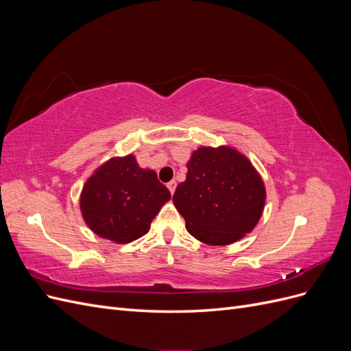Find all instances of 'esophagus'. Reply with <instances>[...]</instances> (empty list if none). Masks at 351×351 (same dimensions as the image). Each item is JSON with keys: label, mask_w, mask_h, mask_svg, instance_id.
<instances>
[{"label": "esophagus", "mask_w": 351, "mask_h": 351, "mask_svg": "<svg viewBox=\"0 0 351 351\" xmlns=\"http://www.w3.org/2000/svg\"><path fill=\"white\" fill-rule=\"evenodd\" d=\"M167 187H168V190H169V192H171V193H174V192H176V187H177V183L174 182V180H171V182H169V183L167 184Z\"/></svg>", "instance_id": "34e87169"}]
</instances>
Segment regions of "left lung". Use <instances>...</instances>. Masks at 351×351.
<instances>
[{"mask_svg": "<svg viewBox=\"0 0 351 351\" xmlns=\"http://www.w3.org/2000/svg\"><path fill=\"white\" fill-rule=\"evenodd\" d=\"M265 186L249 159L231 147H199L173 202L197 240L226 246L250 232L262 215Z\"/></svg>", "mask_w": 351, "mask_h": 351, "instance_id": "left-lung-1", "label": "left lung"}]
</instances>
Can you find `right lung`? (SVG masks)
Wrapping results in <instances>:
<instances>
[{
	"mask_svg": "<svg viewBox=\"0 0 351 351\" xmlns=\"http://www.w3.org/2000/svg\"><path fill=\"white\" fill-rule=\"evenodd\" d=\"M171 197L152 169H142L133 155L112 158L88 180L80 209L89 228L115 243L145 236L161 206Z\"/></svg>",
	"mask_w": 351,
	"mask_h": 351,
	"instance_id": "obj_1",
	"label": "right lung"
}]
</instances>
